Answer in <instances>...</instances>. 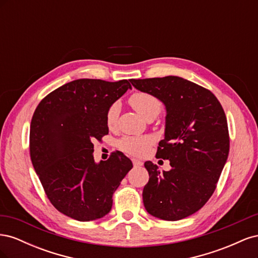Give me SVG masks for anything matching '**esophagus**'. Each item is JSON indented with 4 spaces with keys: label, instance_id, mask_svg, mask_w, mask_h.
Returning a JSON list of instances; mask_svg holds the SVG:
<instances>
[{
    "label": "esophagus",
    "instance_id": "esophagus-1",
    "mask_svg": "<svg viewBox=\"0 0 258 258\" xmlns=\"http://www.w3.org/2000/svg\"><path fill=\"white\" fill-rule=\"evenodd\" d=\"M132 162H134V166H135L136 168H139V167H141V166L143 165L142 161L137 160V159H132Z\"/></svg>",
    "mask_w": 258,
    "mask_h": 258
}]
</instances>
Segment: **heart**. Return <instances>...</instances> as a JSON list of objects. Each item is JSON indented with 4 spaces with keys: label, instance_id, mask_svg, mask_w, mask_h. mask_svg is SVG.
I'll return each instance as SVG.
<instances>
[{
    "label": "heart",
    "instance_id": "b5f03b06",
    "mask_svg": "<svg viewBox=\"0 0 258 258\" xmlns=\"http://www.w3.org/2000/svg\"><path fill=\"white\" fill-rule=\"evenodd\" d=\"M129 102L132 107L147 120L152 117L157 116L162 104L158 98L151 95L148 92H136L129 99ZM120 113V103L119 101H115L108 106L105 119L106 124L110 128L116 126L118 116ZM154 143V138L152 136H140V137H123L119 140L118 147L124 153L136 157H143L151 150V146Z\"/></svg>",
    "mask_w": 258,
    "mask_h": 258
}]
</instances>
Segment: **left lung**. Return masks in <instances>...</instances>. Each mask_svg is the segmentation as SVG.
I'll return each instance as SVG.
<instances>
[{"mask_svg": "<svg viewBox=\"0 0 258 258\" xmlns=\"http://www.w3.org/2000/svg\"><path fill=\"white\" fill-rule=\"evenodd\" d=\"M132 86L165 104V139L156 157L170 160V171L152 161L143 189L151 215L178 221L196 213L216 188L229 153V134L220 101L210 90L178 76L131 80Z\"/></svg>", "mask_w": 258, "mask_h": 258, "instance_id": "1", "label": "left lung"}]
</instances>
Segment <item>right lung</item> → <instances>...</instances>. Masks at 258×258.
<instances>
[{
    "mask_svg": "<svg viewBox=\"0 0 258 258\" xmlns=\"http://www.w3.org/2000/svg\"><path fill=\"white\" fill-rule=\"evenodd\" d=\"M131 85L127 80L82 79L64 84L37 105L30 126V156L51 205L80 222L110 212L113 194L132 169L116 152L93 159V141L108 134L105 115Z\"/></svg>",
    "mask_w": 258,
    "mask_h": 258,
    "instance_id": "right-lung-1",
    "label": "right lung"
}]
</instances>
